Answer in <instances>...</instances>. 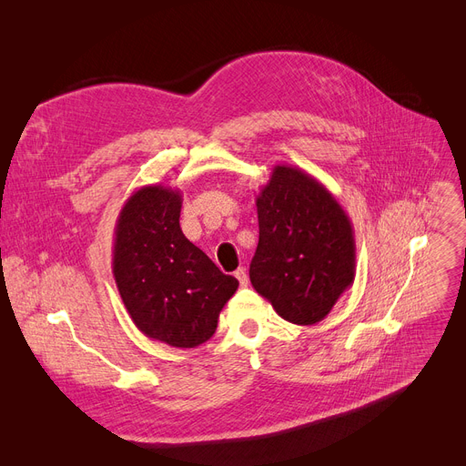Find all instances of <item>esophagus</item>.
Returning a JSON list of instances; mask_svg holds the SVG:
<instances>
[{"instance_id": "34e87169", "label": "esophagus", "mask_w": 466, "mask_h": 466, "mask_svg": "<svg viewBox=\"0 0 466 466\" xmlns=\"http://www.w3.org/2000/svg\"><path fill=\"white\" fill-rule=\"evenodd\" d=\"M234 276H236V279L239 281V285H241V287H246V285H248L249 278H248V272H246V268H238V270L234 272Z\"/></svg>"}]
</instances>
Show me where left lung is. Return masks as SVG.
I'll return each mask as SVG.
<instances>
[{"mask_svg": "<svg viewBox=\"0 0 466 466\" xmlns=\"http://www.w3.org/2000/svg\"><path fill=\"white\" fill-rule=\"evenodd\" d=\"M249 278L292 325H315L355 279V234L334 194L300 167L274 166L257 196Z\"/></svg>", "mask_w": 466, "mask_h": 466, "instance_id": "1", "label": "left lung"}]
</instances>
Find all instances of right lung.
<instances>
[{"label":"right lung","mask_w":466,"mask_h":466,"mask_svg":"<svg viewBox=\"0 0 466 466\" xmlns=\"http://www.w3.org/2000/svg\"><path fill=\"white\" fill-rule=\"evenodd\" d=\"M181 190L147 185L122 206L113 276L134 325L171 348H198L215 330L238 279L225 276L181 227Z\"/></svg>","instance_id":"obj_1"}]
</instances>
